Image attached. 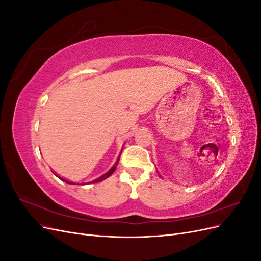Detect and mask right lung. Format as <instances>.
<instances>
[{
  "label": "right lung",
  "mask_w": 261,
  "mask_h": 261,
  "mask_svg": "<svg viewBox=\"0 0 261 261\" xmlns=\"http://www.w3.org/2000/svg\"><path fill=\"white\" fill-rule=\"evenodd\" d=\"M118 160H120V158H118V159L116 160V162H115V164L113 165V167L111 168V169H110L107 173H106V174H103V175H102V176H100L99 178H97V179H94V180H92L91 181V183H99V181H101V180H105L106 178H108V177H110V176H111L112 174H113V172L115 171V169H116V167H117V164H118ZM60 179H62L63 181H65V183H68V184H73L72 183V181H68V180H66V179H64V178H62V177H59Z\"/></svg>",
  "instance_id": "1"
}]
</instances>
